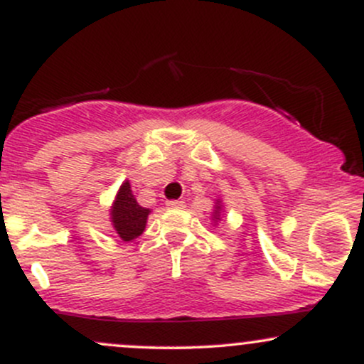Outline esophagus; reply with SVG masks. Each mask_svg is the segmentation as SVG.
<instances>
[{"mask_svg": "<svg viewBox=\"0 0 364 364\" xmlns=\"http://www.w3.org/2000/svg\"><path fill=\"white\" fill-rule=\"evenodd\" d=\"M166 205H168V208H185V202H181V200H169V202H166Z\"/></svg>", "mask_w": 364, "mask_h": 364, "instance_id": "obj_1", "label": "esophagus"}]
</instances>
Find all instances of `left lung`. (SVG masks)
<instances>
[{"label":"left lung","mask_w":364,"mask_h":364,"mask_svg":"<svg viewBox=\"0 0 364 364\" xmlns=\"http://www.w3.org/2000/svg\"><path fill=\"white\" fill-rule=\"evenodd\" d=\"M224 214V205H223V200L217 198L215 200V205H214V212H212V223L217 224L220 220V217Z\"/></svg>","instance_id":"obj_1"}]
</instances>
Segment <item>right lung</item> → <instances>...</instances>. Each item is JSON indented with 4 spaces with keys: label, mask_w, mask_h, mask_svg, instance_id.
Returning <instances> with one entry per match:
<instances>
[{
    "label": "right lung",
    "mask_w": 364,
    "mask_h": 364,
    "mask_svg": "<svg viewBox=\"0 0 364 364\" xmlns=\"http://www.w3.org/2000/svg\"><path fill=\"white\" fill-rule=\"evenodd\" d=\"M150 212H152L150 208L141 207L136 202L132 185L128 179H124L109 208L111 225L118 237H121L124 243L136 240L145 231Z\"/></svg>",
    "instance_id": "add662e5"
}]
</instances>
